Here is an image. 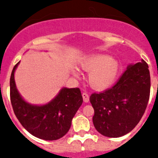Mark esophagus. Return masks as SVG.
I'll use <instances>...</instances> for the list:
<instances>
[{"instance_id": "34e87169", "label": "esophagus", "mask_w": 158, "mask_h": 158, "mask_svg": "<svg viewBox=\"0 0 158 158\" xmlns=\"http://www.w3.org/2000/svg\"><path fill=\"white\" fill-rule=\"evenodd\" d=\"M82 97H83V100H84V101L85 102V103L89 102V100H90V97H89V95L87 93H83Z\"/></svg>"}]
</instances>
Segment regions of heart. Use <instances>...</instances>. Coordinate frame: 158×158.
<instances>
[{"instance_id":"obj_1","label":"heart","mask_w":158,"mask_h":158,"mask_svg":"<svg viewBox=\"0 0 158 158\" xmlns=\"http://www.w3.org/2000/svg\"><path fill=\"white\" fill-rule=\"evenodd\" d=\"M80 66L89 72L88 81L93 88L104 90L113 84L118 71L116 60L103 54H93L84 57Z\"/></svg>"}]
</instances>
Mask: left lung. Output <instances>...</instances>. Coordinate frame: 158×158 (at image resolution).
I'll use <instances>...</instances> for the list:
<instances>
[{
	"label": "left lung",
	"instance_id": "8db88e82",
	"mask_svg": "<svg viewBox=\"0 0 158 158\" xmlns=\"http://www.w3.org/2000/svg\"><path fill=\"white\" fill-rule=\"evenodd\" d=\"M150 90L148 65L142 59L128 66L111 88L91 94L93 123L97 131L110 138L130 132L145 112Z\"/></svg>",
	"mask_w": 158,
	"mask_h": 158
}]
</instances>
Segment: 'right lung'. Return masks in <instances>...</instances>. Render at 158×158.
<instances>
[{
	"instance_id": "obj_1",
	"label": "right lung",
	"mask_w": 158,
	"mask_h": 158,
	"mask_svg": "<svg viewBox=\"0 0 158 158\" xmlns=\"http://www.w3.org/2000/svg\"><path fill=\"white\" fill-rule=\"evenodd\" d=\"M15 64L10 80V97L14 114L26 130L46 141L62 138L69 131L71 120L83 103L79 88H62L50 103L33 106L24 101L16 88Z\"/></svg>"
}]
</instances>
